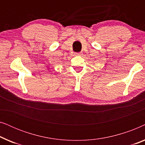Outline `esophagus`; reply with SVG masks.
<instances>
[{"label":"esophagus","mask_w":145,"mask_h":145,"mask_svg":"<svg viewBox=\"0 0 145 145\" xmlns=\"http://www.w3.org/2000/svg\"><path fill=\"white\" fill-rule=\"evenodd\" d=\"M82 52H80V53H76L75 54H76V55H82Z\"/></svg>","instance_id":"1"}]
</instances>
